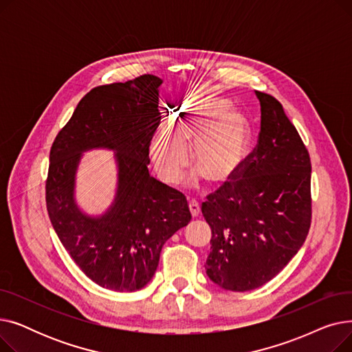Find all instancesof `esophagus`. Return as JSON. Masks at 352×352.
Segmentation results:
<instances>
[{
  "label": "esophagus",
  "mask_w": 352,
  "mask_h": 352,
  "mask_svg": "<svg viewBox=\"0 0 352 352\" xmlns=\"http://www.w3.org/2000/svg\"><path fill=\"white\" fill-rule=\"evenodd\" d=\"M188 208H190V212H191V215H192L194 218H197V217L199 215V212H201L199 204H198L197 201H190V202H188Z\"/></svg>",
  "instance_id": "obj_1"
}]
</instances>
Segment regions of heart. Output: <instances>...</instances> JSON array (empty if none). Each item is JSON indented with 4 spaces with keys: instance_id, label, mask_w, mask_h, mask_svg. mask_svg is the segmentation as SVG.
Returning a JSON list of instances; mask_svg holds the SVG:
<instances>
[{
    "instance_id": "obj_1",
    "label": "heart",
    "mask_w": 352,
    "mask_h": 352,
    "mask_svg": "<svg viewBox=\"0 0 352 352\" xmlns=\"http://www.w3.org/2000/svg\"><path fill=\"white\" fill-rule=\"evenodd\" d=\"M192 161L198 170L187 186L198 187L204 177L215 184L230 181L241 168L250 148L244 118L231 104L215 96L194 97L184 107L175 133L162 128L150 144V157L158 177L168 186L182 178Z\"/></svg>"
}]
</instances>
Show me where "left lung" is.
I'll return each instance as SVG.
<instances>
[{
  "instance_id": "8db88e82",
  "label": "left lung",
  "mask_w": 352,
  "mask_h": 352,
  "mask_svg": "<svg viewBox=\"0 0 352 352\" xmlns=\"http://www.w3.org/2000/svg\"><path fill=\"white\" fill-rule=\"evenodd\" d=\"M261 131L238 177L202 202L211 227L206 270L219 288L244 292L271 281L300 251L311 226V161L274 97L255 91Z\"/></svg>"
}]
</instances>
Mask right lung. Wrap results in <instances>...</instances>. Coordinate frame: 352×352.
<instances>
[{"mask_svg": "<svg viewBox=\"0 0 352 352\" xmlns=\"http://www.w3.org/2000/svg\"><path fill=\"white\" fill-rule=\"evenodd\" d=\"M155 76L91 89L50 153L47 210L60 241L81 271L102 288L133 292L153 280L166 239L191 221L187 199L148 173L150 144L161 121ZM115 151L118 188L100 216L76 201L84 152Z\"/></svg>", "mask_w": 352, "mask_h": 352, "instance_id": "obj_1", "label": "right lung"}]
</instances>
